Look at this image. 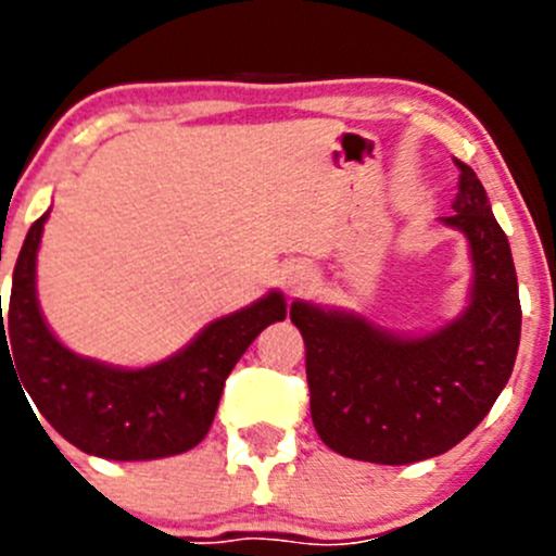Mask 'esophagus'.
I'll return each instance as SVG.
<instances>
[{
  "label": "esophagus",
  "mask_w": 556,
  "mask_h": 556,
  "mask_svg": "<svg viewBox=\"0 0 556 556\" xmlns=\"http://www.w3.org/2000/svg\"><path fill=\"white\" fill-rule=\"evenodd\" d=\"M313 280H316V276H313L311 267L296 265L294 270H289V276H286V286H289L291 291H302V289H307Z\"/></svg>",
  "instance_id": "obj_1"
}]
</instances>
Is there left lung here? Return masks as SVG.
<instances>
[{"label": "left lung", "instance_id": "1", "mask_svg": "<svg viewBox=\"0 0 556 556\" xmlns=\"http://www.w3.org/2000/svg\"><path fill=\"white\" fill-rule=\"evenodd\" d=\"M454 216L470 243L472 289L463 316L408 338L349 311L291 302L305 340L311 419L343 457L410 465L446 454L470 435L514 370L521 334L514 256L481 180L459 159Z\"/></svg>", "mask_w": 556, "mask_h": 556}]
</instances>
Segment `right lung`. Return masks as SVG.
I'll return each instance as SVG.
<instances>
[{
    "label": "right lung",
    "instance_id": "1",
    "mask_svg": "<svg viewBox=\"0 0 556 556\" xmlns=\"http://www.w3.org/2000/svg\"><path fill=\"white\" fill-rule=\"evenodd\" d=\"M46 222L48 213L31 224L15 262L8 316L0 311V362L2 354L16 362L37 410L80 452L131 463L194 448L211 430L240 356L262 329L286 318L283 294L270 291L216 318L186 349L151 367L126 370L86 359L59 343L37 305L35 267Z\"/></svg>",
    "mask_w": 556,
    "mask_h": 556
}]
</instances>
